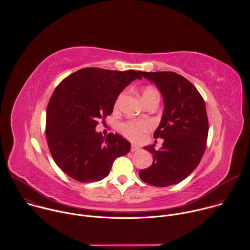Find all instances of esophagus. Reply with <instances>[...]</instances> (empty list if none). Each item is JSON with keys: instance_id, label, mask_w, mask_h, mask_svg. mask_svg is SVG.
I'll return each mask as SVG.
<instances>
[{"instance_id": "34e87169", "label": "esophagus", "mask_w": 250, "mask_h": 250, "mask_svg": "<svg viewBox=\"0 0 250 250\" xmlns=\"http://www.w3.org/2000/svg\"><path fill=\"white\" fill-rule=\"evenodd\" d=\"M139 149H140V147H139L138 146H136V145H131V148H130V150H131L132 152L137 151V150H139Z\"/></svg>"}]
</instances>
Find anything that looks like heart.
<instances>
[{"label":"heart","mask_w":250,"mask_h":250,"mask_svg":"<svg viewBox=\"0 0 250 250\" xmlns=\"http://www.w3.org/2000/svg\"><path fill=\"white\" fill-rule=\"evenodd\" d=\"M151 93H157L153 88L148 87L144 91L142 96H146ZM151 127L149 122H125L121 125L122 132L130 139L139 140L144 136V133Z\"/></svg>","instance_id":"obj_1"}]
</instances>
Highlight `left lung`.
Masks as SVG:
<instances>
[{
  "label": "left lung",
  "instance_id": "left-lung-1",
  "mask_svg": "<svg viewBox=\"0 0 250 250\" xmlns=\"http://www.w3.org/2000/svg\"><path fill=\"white\" fill-rule=\"evenodd\" d=\"M160 91L164 110L154 137L164 139L159 150L147 146L152 165L141 169L140 179L156 187L178 184L199 165L207 145L208 122L206 104L196 87L175 72H141Z\"/></svg>",
  "mask_w": 250,
  "mask_h": 250
}]
</instances>
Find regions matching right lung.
<instances>
[{"mask_svg": "<svg viewBox=\"0 0 250 250\" xmlns=\"http://www.w3.org/2000/svg\"><path fill=\"white\" fill-rule=\"evenodd\" d=\"M140 71L88 67L65 78L53 92L46 110V139L57 166L72 179L89 183L108 176L114 161L130 150L122 135L104 137L99 120L113 113L122 91Z\"/></svg>", "mask_w": 250, "mask_h": 250, "instance_id": "obj_1", "label": "right lung"}]
</instances>
